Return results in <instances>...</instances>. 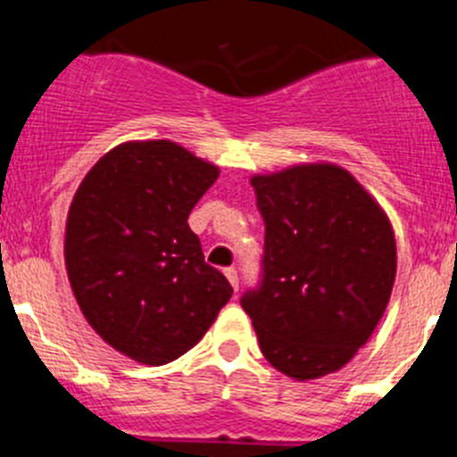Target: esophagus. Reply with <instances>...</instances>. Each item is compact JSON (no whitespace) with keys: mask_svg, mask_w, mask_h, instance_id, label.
Returning a JSON list of instances; mask_svg holds the SVG:
<instances>
[{"mask_svg":"<svg viewBox=\"0 0 457 457\" xmlns=\"http://www.w3.org/2000/svg\"><path fill=\"white\" fill-rule=\"evenodd\" d=\"M225 278L229 279V285H232V289L237 291V289H238V275H237V269H225Z\"/></svg>","mask_w":457,"mask_h":457,"instance_id":"1","label":"esophagus"}]
</instances>
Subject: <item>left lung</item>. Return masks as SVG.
<instances>
[{
	"label": "left lung",
	"instance_id": "8db88e82",
	"mask_svg": "<svg viewBox=\"0 0 457 457\" xmlns=\"http://www.w3.org/2000/svg\"><path fill=\"white\" fill-rule=\"evenodd\" d=\"M266 225L264 279L241 298L270 367L298 382L339 371L380 323L396 278L385 209L346 168L253 175Z\"/></svg>",
	"mask_w": 457,
	"mask_h": 457
}]
</instances>
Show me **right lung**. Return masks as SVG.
I'll return each mask as SVG.
<instances>
[{"mask_svg": "<svg viewBox=\"0 0 457 457\" xmlns=\"http://www.w3.org/2000/svg\"><path fill=\"white\" fill-rule=\"evenodd\" d=\"M219 172L179 143L127 141L77 188L63 241L70 287L88 326L129 360H178L232 298L187 223Z\"/></svg>", "mask_w": 457, "mask_h": 457, "instance_id": "right-lung-1", "label": "right lung"}]
</instances>
